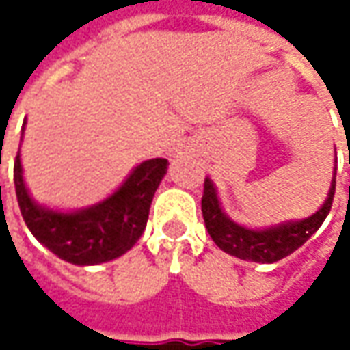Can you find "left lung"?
Segmentation results:
<instances>
[{"label": "left lung", "instance_id": "8db88e82", "mask_svg": "<svg viewBox=\"0 0 350 350\" xmlns=\"http://www.w3.org/2000/svg\"><path fill=\"white\" fill-rule=\"evenodd\" d=\"M333 196H335V179L331 183L329 196L325 204L317 210L314 216L306 218L302 222L282 224L271 230L257 232V230H247L232 222L220 208L212 181L204 179L202 216H204L210 237L222 251L235 255L243 261L276 262L284 259L290 253H294L298 247H302L304 243L316 234L329 214Z\"/></svg>", "mask_w": 350, "mask_h": 350}]
</instances>
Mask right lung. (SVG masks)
<instances>
[{
	"label": "right lung",
	"instance_id": "right-lung-1",
	"mask_svg": "<svg viewBox=\"0 0 350 350\" xmlns=\"http://www.w3.org/2000/svg\"><path fill=\"white\" fill-rule=\"evenodd\" d=\"M167 165L163 157L144 161L115 195L74 214L52 212L34 204L23 183L19 155L13 179L21 214L31 234L64 261L97 265L120 257L140 239Z\"/></svg>",
	"mask_w": 350,
	"mask_h": 350
}]
</instances>
